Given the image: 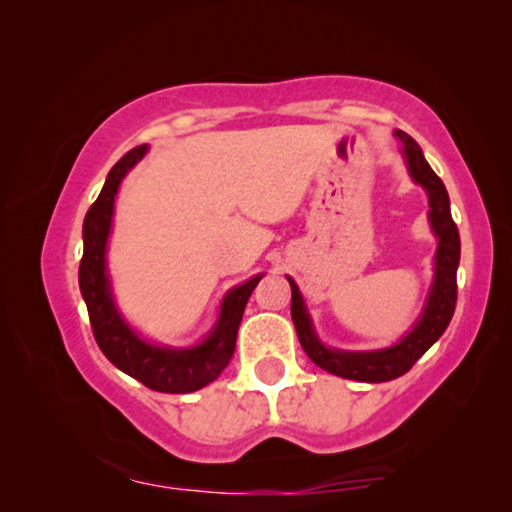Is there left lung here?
<instances>
[{
	"label": "left lung",
	"instance_id": "8db88e82",
	"mask_svg": "<svg viewBox=\"0 0 512 512\" xmlns=\"http://www.w3.org/2000/svg\"><path fill=\"white\" fill-rule=\"evenodd\" d=\"M395 137L404 146L406 164L415 183H420L429 194V221L433 232L438 235V253H436V280H433V289L429 293L427 309H424L418 325L413 327L404 339L388 350L379 352H341V350H327L323 343L316 339L314 329L309 323V314L305 311V302L293 280L291 284V318L296 325L298 339L302 350L307 357L327 372L336 377L354 379V381H368V384H379V381H391L402 377L404 372L413 368L424 352H427L433 343H436L449 325L456 309V268L458 259H461V237H458V228L452 219V210H449V196L429 162L424 160L422 149L411 135L404 131H395Z\"/></svg>",
	"mask_w": 512,
	"mask_h": 512
}]
</instances>
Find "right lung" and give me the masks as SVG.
Returning a JSON list of instances; mask_svg holds the SVG:
<instances>
[{
    "label": "right lung",
    "instance_id": "right-lung-1",
    "mask_svg": "<svg viewBox=\"0 0 512 512\" xmlns=\"http://www.w3.org/2000/svg\"><path fill=\"white\" fill-rule=\"evenodd\" d=\"M146 146H135L115 167L110 169L97 201L83 221V257L79 266V287L83 293L94 341L110 363L142 381L146 388L158 393H192L221 375L235 352L237 329L244 316L250 293L259 277H253L241 287L232 289L221 305V318L207 339L189 350H167L142 341L128 327L112 305L108 275H106V241L110 235L112 205L121 178L142 158Z\"/></svg>",
    "mask_w": 512,
    "mask_h": 512
}]
</instances>
